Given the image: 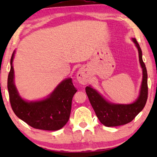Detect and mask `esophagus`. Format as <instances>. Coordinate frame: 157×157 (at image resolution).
Wrapping results in <instances>:
<instances>
[{"instance_id": "esophagus-1", "label": "esophagus", "mask_w": 157, "mask_h": 157, "mask_svg": "<svg viewBox=\"0 0 157 157\" xmlns=\"http://www.w3.org/2000/svg\"><path fill=\"white\" fill-rule=\"evenodd\" d=\"M77 80L78 81L79 83L83 85L86 84V83L89 82V76H87L86 71L84 69H83V68H81V69L78 71V74H77Z\"/></svg>"}]
</instances>
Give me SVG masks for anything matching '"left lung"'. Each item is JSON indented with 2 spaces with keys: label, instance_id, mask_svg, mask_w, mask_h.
<instances>
[{
  "label": "left lung",
  "instance_id": "left-lung-1",
  "mask_svg": "<svg viewBox=\"0 0 157 157\" xmlns=\"http://www.w3.org/2000/svg\"><path fill=\"white\" fill-rule=\"evenodd\" d=\"M139 51V62L143 70V79L139 98L132 104H113L106 101L95 89L86 87L89 101L95 111L96 117L104 126H118L129 123L144 109L148 98L147 71L142 59V52L136 38H133Z\"/></svg>",
  "mask_w": 157,
  "mask_h": 157
}]
</instances>
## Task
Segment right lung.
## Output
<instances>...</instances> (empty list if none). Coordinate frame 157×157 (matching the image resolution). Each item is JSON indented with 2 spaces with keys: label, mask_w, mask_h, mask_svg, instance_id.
<instances>
[{
  "label": "right lung",
  "mask_w": 157,
  "mask_h": 157,
  "mask_svg": "<svg viewBox=\"0 0 157 157\" xmlns=\"http://www.w3.org/2000/svg\"><path fill=\"white\" fill-rule=\"evenodd\" d=\"M10 59V70L8 77V90L11 108L17 117L31 127L37 129L56 131L67 123L70 117L73 96L77 90L71 78L66 79L46 99L27 102L18 95L14 85V71Z\"/></svg>",
  "instance_id": "right-lung-1"
}]
</instances>
